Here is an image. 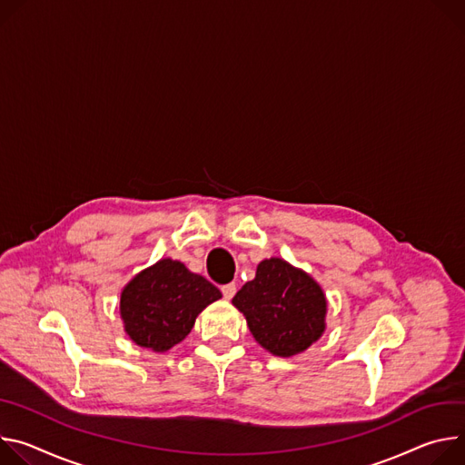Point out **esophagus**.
I'll return each instance as SVG.
<instances>
[{
  "mask_svg": "<svg viewBox=\"0 0 465 465\" xmlns=\"http://www.w3.org/2000/svg\"><path fill=\"white\" fill-rule=\"evenodd\" d=\"M222 293H223V297H225V299H232V297H234V293H236V284H234V282H231V284L222 286Z\"/></svg>",
  "mask_w": 465,
  "mask_h": 465,
  "instance_id": "obj_1",
  "label": "esophagus"
}]
</instances>
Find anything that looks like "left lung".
I'll return each mask as SVG.
<instances>
[{
	"label": "left lung",
	"instance_id": "left-lung-1",
	"mask_svg": "<svg viewBox=\"0 0 465 465\" xmlns=\"http://www.w3.org/2000/svg\"><path fill=\"white\" fill-rule=\"evenodd\" d=\"M232 304L245 316L252 338L275 356L299 354L325 332L322 286L282 259L262 261Z\"/></svg>",
	"mask_w": 465,
	"mask_h": 465
}]
</instances>
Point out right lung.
<instances>
[{
	"instance_id": "obj_1",
	"label": "right lung",
	"mask_w": 465,
	"mask_h": 465,
	"mask_svg": "<svg viewBox=\"0 0 465 465\" xmlns=\"http://www.w3.org/2000/svg\"><path fill=\"white\" fill-rule=\"evenodd\" d=\"M222 292L183 262L163 259L134 275L120 297V316L129 338L154 352L183 341L195 318Z\"/></svg>"
}]
</instances>
